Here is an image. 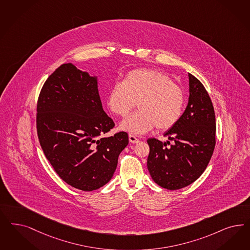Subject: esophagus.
Listing matches in <instances>:
<instances>
[{
  "mask_svg": "<svg viewBox=\"0 0 250 250\" xmlns=\"http://www.w3.org/2000/svg\"><path fill=\"white\" fill-rule=\"evenodd\" d=\"M129 142H130L131 144H138V143L140 142V140H139V139H137V138L135 137L134 135H132V134H129Z\"/></svg>",
  "mask_w": 250,
  "mask_h": 250,
  "instance_id": "obj_1",
  "label": "esophagus"
}]
</instances>
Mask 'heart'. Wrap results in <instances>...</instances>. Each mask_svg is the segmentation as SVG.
I'll list each match as a JSON object with an SVG mask.
<instances>
[{
    "label": "heart",
    "mask_w": 250,
    "mask_h": 250,
    "mask_svg": "<svg viewBox=\"0 0 250 250\" xmlns=\"http://www.w3.org/2000/svg\"><path fill=\"white\" fill-rule=\"evenodd\" d=\"M140 110L122 121L121 128L143 135L153 128L167 130L180 120L185 106L183 89L167 74L155 70L129 72L123 83H116L107 96L114 114L126 117L136 105Z\"/></svg>",
    "instance_id": "heart-1"
}]
</instances>
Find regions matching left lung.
Listing matches in <instances>:
<instances>
[{
    "label": "left lung",
    "mask_w": 250,
    "mask_h": 250,
    "mask_svg": "<svg viewBox=\"0 0 250 250\" xmlns=\"http://www.w3.org/2000/svg\"><path fill=\"white\" fill-rule=\"evenodd\" d=\"M189 97L177 124L165 132L169 142L147 140V168L153 181L170 190L190 185L206 169L215 146L216 122L211 100L203 84L188 73Z\"/></svg>",
    "instance_id": "left-lung-1"
}]
</instances>
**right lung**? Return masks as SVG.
Masks as SVG:
<instances>
[{
    "label": "right lung",
    "instance_id": "1",
    "mask_svg": "<svg viewBox=\"0 0 250 250\" xmlns=\"http://www.w3.org/2000/svg\"><path fill=\"white\" fill-rule=\"evenodd\" d=\"M37 111L41 148L59 177L83 191L112 178L129 136H103L115 123L103 109L97 76L73 63L61 65L41 89Z\"/></svg>",
    "mask_w": 250,
    "mask_h": 250
}]
</instances>
